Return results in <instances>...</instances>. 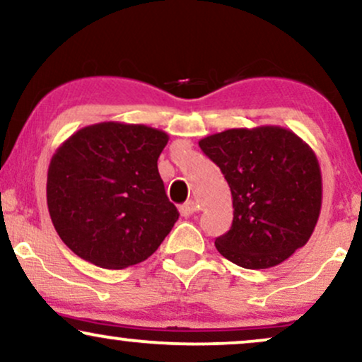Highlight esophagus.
<instances>
[{
	"instance_id": "1",
	"label": "esophagus",
	"mask_w": 362,
	"mask_h": 362,
	"mask_svg": "<svg viewBox=\"0 0 362 362\" xmlns=\"http://www.w3.org/2000/svg\"><path fill=\"white\" fill-rule=\"evenodd\" d=\"M197 212V204L192 202V200H189V202H185L184 205H180V214L182 217H192Z\"/></svg>"
}]
</instances>
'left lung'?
<instances>
[{"instance_id":"1","label":"left lung","mask_w":362,"mask_h":362,"mask_svg":"<svg viewBox=\"0 0 362 362\" xmlns=\"http://www.w3.org/2000/svg\"><path fill=\"white\" fill-rule=\"evenodd\" d=\"M199 147L230 187L234 221L215 239L223 257L269 269L308 244L321 214L322 177L300 136L276 125L230 128L205 136Z\"/></svg>"}]
</instances>
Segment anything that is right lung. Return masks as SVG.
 <instances>
[{
  "mask_svg": "<svg viewBox=\"0 0 362 362\" xmlns=\"http://www.w3.org/2000/svg\"><path fill=\"white\" fill-rule=\"evenodd\" d=\"M167 141L157 128L102 122L59 145L47 202L68 249L105 269H125L158 249L178 221L157 167Z\"/></svg>",
  "mask_w": 362,
  "mask_h": 362,
  "instance_id": "right-lung-1",
  "label": "right lung"
}]
</instances>
